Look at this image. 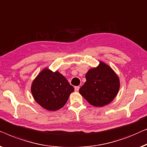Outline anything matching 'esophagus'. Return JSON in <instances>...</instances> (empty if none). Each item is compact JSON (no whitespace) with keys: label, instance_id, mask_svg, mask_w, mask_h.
Wrapping results in <instances>:
<instances>
[{"label":"esophagus","instance_id":"1","mask_svg":"<svg viewBox=\"0 0 147 147\" xmlns=\"http://www.w3.org/2000/svg\"><path fill=\"white\" fill-rule=\"evenodd\" d=\"M79 88H80V86H75V87H74V90H75V91H78V90H79Z\"/></svg>","mask_w":147,"mask_h":147}]
</instances>
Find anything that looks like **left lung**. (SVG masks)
<instances>
[{
  "instance_id": "1",
  "label": "left lung",
  "mask_w": 147,
  "mask_h": 147,
  "mask_svg": "<svg viewBox=\"0 0 147 147\" xmlns=\"http://www.w3.org/2000/svg\"><path fill=\"white\" fill-rule=\"evenodd\" d=\"M85 77L86 80L79 92L92 106L109 105L119 92V76L112 68L102 61L96 67L88 70Z\"/></svg>"
}]
</instances>
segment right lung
<instances>
[{"instance_id":"obj_1","label":"right lung","mask_w":147,"mask_h":147,"mask_svg":"<svg viewBox=\"0 0 147 147\" xmlns=\"http://www.w3.org/2000/svg\"><path fill=\"white\" fill-rule=\"evenodd\" d=\"M74 88L59 71L45 68L33 80L31 92L35 101L42 108L55 111L65 106Z\"/></svg>"}]
</instances>
